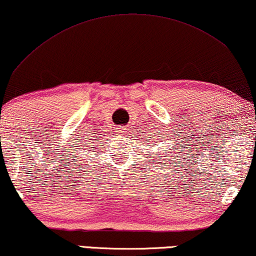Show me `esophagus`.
<instances>
[{
	"mask_svg": "<svg viewBox=\"0 0 256 256\" xmlns=\"http://www.w3.org/2000/svg\"><path fill=\"white\" fill-rule=\"evenodd\" d=\"M116 134L118 135H120V136H124L128 132V130H127V128H124V127H119V128H116Z\"/></svg>",
	"mask_w": 256,
	"mask_h": 256,
	"instance_id": "34e87169",
	"label": "esophagus"
}]
</instances>
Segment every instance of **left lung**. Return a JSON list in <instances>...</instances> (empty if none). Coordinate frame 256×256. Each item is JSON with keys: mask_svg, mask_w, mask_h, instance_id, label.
I'll use <instances>...</instances> for the list:
<instances>
[{"mask_svg": "<svg viewBox=\"0 0 256 256\" xmlns=\"http://www.w3.org/2000/svg\"><path fill=\"white\" fill-rule=\"evenodd\" d=\"M175 158H176V156H175Z\"/></svg>", "mask_w": 256, "mask_h": 256, "instance_id": "1", "label": "left lung"}]
</instances>
